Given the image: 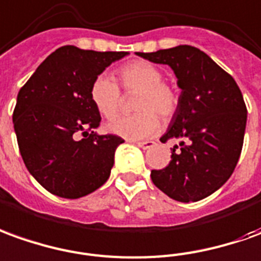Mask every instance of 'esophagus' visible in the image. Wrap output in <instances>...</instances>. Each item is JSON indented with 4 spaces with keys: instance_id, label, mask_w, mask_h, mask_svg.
I'll return each mask as SVG.
<instances>
[{
    "instance_id": "34e87169",
    "label": "esophagus",
    "mask_w": 261,
    "mask_h": 261,
    "mask_svg": "<svg viewBox=\"0 0 261 261\" xmlns=\"http://www.w3.org/2000/svg\"><path fill=\"white\" fill-rule=\"evenodd\" d=\"M135 143H136V145H138V146H139V148H142V149H149V148H152V146L154 145V142H152V141L135 142Z\"/></svg>"
}]
</instances>
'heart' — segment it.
<instances>
[{
  "mask_svg": "<svg viewBox=\"0 0 261 261\" xmlns=\"http://www.w3.org/2000/svg\"><path fill=\"white\" fill-rule=\"evenodd\" d=\"M118 78L126 92H138L135 109L139 112L123 115L109 122L107 129L111 134L129 141H141L159 129L161 119L158 114L169 119L177 111L179 95L173 86L163 81V73L158 66L146 61H134L120 66ZM89 96L103 118L111 119L119 112V86L111 76L99 75L93 79Z\"/></svg>",
  "mask_w": 261,
  "mask_h": 261,
  "instance_id": "obj_1",
  "label": "heart"
}]
</instances>
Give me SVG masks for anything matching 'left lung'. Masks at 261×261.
Instances as JSON below:
<instances>
[{
  "instance_id": "8db88e82",
  "label": "left lung",
  "mask_w": 261,
  "mask_h": 261,
  "mask_svg": "<svg viewBox=\"0 0 261 261\" xmlns=\"http://www.w3.org/2000/svg\"><path fill=\"white\" fill-rule=\"evenodd\" d=\"M169 65L182 89L163 143L179 139L165 169L152 170L158 189L177 202L202 200L227 182L242 153L247 109L236 81L209 55L190 45L136 52Z\"/></svg>"
}]
</instances>
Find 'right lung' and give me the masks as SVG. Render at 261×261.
Wrapping results in <instances>:
<instances>
[{
    "label": "right lung",
    "instance_id": "1",
    "mask_svg": "<svg viewBox=\"0 0 261 261\" xmlns=\"http://www.w3.org/2000/svg\"><path fill=\"white\" fill-rule=\"evenodd\" d=\"M127 52L61 46L45 59L18 92L12 113L25 166L52 195L78 199L107 182L116 135H98L100 115L91 100L93 79Z\"/></svg>",
    "mask_w": 261,
    "mask_h": 261
}]
</instances>
